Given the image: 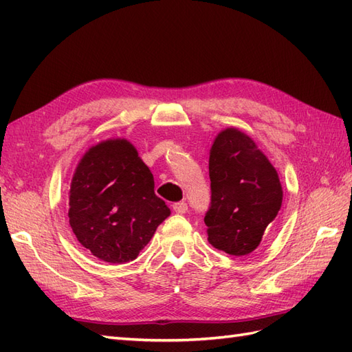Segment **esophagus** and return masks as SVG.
Returning <instances> with one entry per match:
<instances>
[{
	"label": "esophagus",
	"instance_id": "obj_1",
	"mask_svg": "<svg viewBox=\"0 0 352 352\" xmlns=\"http://www.w3.org/2000/svg\"><path fill=\"white\" fill-rule=\"evenodd\" d=\"M173 208H174V211H175L177 214H184L186 211H187V204L184 201H179V202L174 204Z\"/></svg>",
	"mask_w": 352,
	"mask_h": 352
}]
</instances>
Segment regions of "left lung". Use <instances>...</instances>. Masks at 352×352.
I'll return each instance as SVG.
<instances>
[{"label":"left lung","instance_id":"obj_1","mask_svg":"<svg viewBox=\"0 0 352 352\" xmlns=\"http://www.w3.org/2000/svg\"><path fill=\"white\" fill-rule=\"evenodd\" d=\"M208 170L211 206L204 217L208 243L228 255H249L282 207L277 170L256 142L235 127L216 136Z\"/></svg>","mask_w":352,"mask_h":352}]
</instances>
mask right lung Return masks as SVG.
<instances>
[{"label": "right lung", "mask_w": 352, "mask_h": 352, "mask_svg": "<svg viewBox=\"0 0 352 352\" xmlns=\"http://www.w3.org/2000/svg\"><path fill=\"white\" fill-rule=\"evenodd\" d=\"M169 214L154 193L150 168L127 139H106L80 157L70 183L69 223L96 258L109 264L136 259Z\"/></svg>", "instance_id": "add662e5"}]
</instances>
